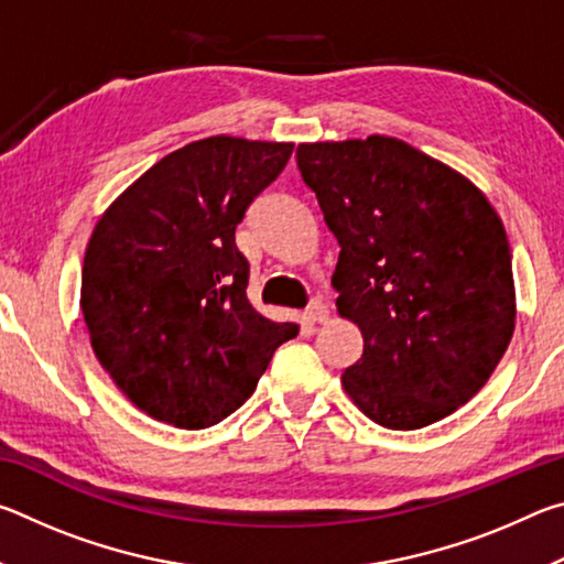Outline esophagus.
<instances>
[{"mask_svg":"<svg viewBox=\"0 0 564 564\" xmlns=\"http://www.w3.org/2000/svg\"><path fill=\"white\" fill-rule=\"evenodd\" d=\"M326 318H328V305L323 303V301H318V299H313L308 303V308H305V321H308V323H323Z\"/></svg>","mask_w":564,"mask_h":564,"instance_id":"obj_1","label":"esophagus"}]
</instances>
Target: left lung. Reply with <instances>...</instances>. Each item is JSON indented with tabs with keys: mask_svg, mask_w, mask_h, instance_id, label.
Segmentation results:
<instances>
[{
	"mask_svg": "<svg viewBox=\"0 0 564 564\" xmlns=\"http://www.w3.org/2000/svg\"><path fill=\"white\" fill-rule=\"evenodd\" d=\"M340 246L338 313L362 333L343 388L390 431H417L480 390L514 330L510 243L488 198L393 137L295 149Z\"/></svg>",
	"mask_w": 564,
	"mask_h": 564,
	"instance_id": "left-lung-1",
	"label": "left lung"
}]
</instances>
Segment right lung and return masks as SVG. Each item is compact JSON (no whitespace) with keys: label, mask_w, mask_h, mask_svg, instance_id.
I'll return each mask as SVG.
<instances>
[{"label":"right lung","mask_w":564,"mask_h":564,"mask_svg":"<svg viewBox=\"0 0 564 564\" xmlns=\"http://www.w3.org/2000/svg\"><path fill=\"white\" fill-rule=\"evenodd\" d=\"M291 154L271 141H194L133 181L94 228L82 271L94 352L161 423H221L299 336L248 303L251 265L236 248V226Z\"/></svg>","instance_id":"1"}]
</instances>
